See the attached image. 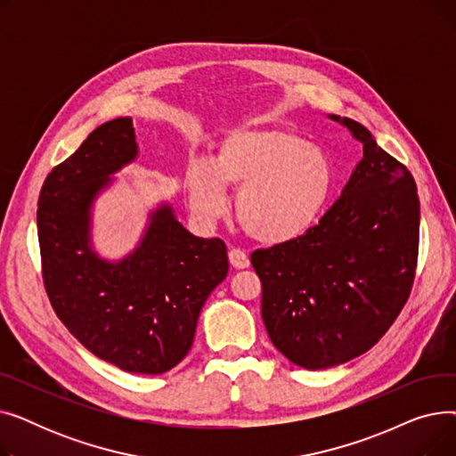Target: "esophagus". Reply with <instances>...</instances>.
I'll use <instances>...</instances> for the list:
<instances>
[{"label": "esophagus", "mask_w": 456, "mask_h": 456, "mask_svg": "<svg viewBox=\"0 0 456 456\" xmlns=\"http://www.w3.org/2000/svg\"><path fill=\"white\" fill-rule=\"evenodd\" d=\"M229 262H231V266L236 268V270L249 268V256H248V253L242 251V249L232 248V249L229 251Z\"/></svg>", "instance_id": "1"}]
</instances>
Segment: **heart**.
<instances>
[{
	"instance_id": "b5f03b06",
	"label": "heart",
	"mask_w": 456,
	"mask_h": 456,
	"mask_svg": "<svg viewBox=\"0 0 456 456\" xmlns=\"http://www.w3.org/2000/svg\"><path fill=\"white\" fill-rule=\"evenodd\" d=\"M334 183L337 172L327 151L273 126L229 131L214 160H191L184 175L188 203L200 224L218 220L227 210L225 186L238 188V222L268 246L292 242L313 227Z\"/></svg>"
}]
</instances>
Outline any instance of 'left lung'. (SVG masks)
<instances>
[{
	"label": "left lung",
	"instance_id": "obj_1",
	"mask_svg": "<svg viewBox=\"0 0 456 456\" xmlns=\"http://www.w3.org/2000/svg\"><path fill=\"white\" fill-rule=\"evenodd\" d=\"M329 118L362 143L342 196L296 240L251 255L268 337L305 370L344 364L382 338L411 296L419 244L406 166L354 119Z\"/></svg>",
	"mask_w": 456,
	"mask_h": 456
}]
</instances>
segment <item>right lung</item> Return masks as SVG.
<instances>
[{
    "label": "right lung",
    "mask_w": 456,
    "mask_h": 456,
    "mask_svg": "<svg viewBox=\"0 0 456 456\" xmlns=\"http://www.w3.org/2000/svg\"><path fill=\"white\" fill-rule=\"evenodd\" d=\"M136 155L131 118L94 129L45 177L37 225L44 286L66 329L102 361L159 375L190 351L201 308L229 260L224 240L188 232L167 203L150 214L146 232L122 260L92 249V205Z\"/></svg>",
    "instance_id": "1"
}]
</instances>
